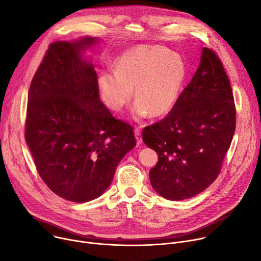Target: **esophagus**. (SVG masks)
I'll return each mask as SVG.
<instances>
[{
    "instance_id": "obj_1",
    "label": "esophagus",
    "mask_w": 261,
    "mask_h": 261,
    "mask_svg": "<svg viewBox=\"0 0 261 261\" xmlns=\"http://www.w3.org/2000/svg\"><path fill=\"white\" fill-rule=\"evenodd\" d=\"M134 134H135L137 146L141 145V143H143V140H141V133H140V129H139L138 127H135V129H134Z\"/></svg>"
}]
</instances>
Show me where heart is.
<instances>
[{"label":"heart","mask_w":261,"mask_h":261,"mask_svg":"<svg viewBox=\"0 0 261 261\" xmlns=\"http://www.w3.org/2000/svg\"><path fill=\"white\" fill-rule=\"evenodd\" d=\"M113 66L114 74L103 73L98 79L101 99L111 111L121 112L134 89L135 118L169 113L187 74L182 58L161 46H136L123 53Z\"/></svg>","instance_id":"obj_1"}]
</instances>
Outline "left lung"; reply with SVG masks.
<instances>
[{"label": "left lung", "instance_id": "8db88e82", "mask_svg": "<svg viewBox=\"0 0 261 261\" xmlns=\"http://www.w3.org/2000/svg\"><path fill=\"white\" fill-rule=\"evenodd\" d=\"M236 125L233 92L217 53L203 48L201 63L170 113L143 130L158 154L149 176L154 191L172 201L195 197L221 173Z\"/></svg>", "mask_w": 261, "mask_h": 261}]
</instances>
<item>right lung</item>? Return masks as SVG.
<instances>
[{"label":"right lung","mask_w":261,"mask_h":261,"mask_svg":"<svg viewBox=\"0 0 261 261\" xmlns=\"http://www.w3.org/2000/svg\"><path fill=\"white\" fill-rule=\"evenodd\" d=\"M94 37L49 45L31 81L25 139L53 193L76 203L100 197L136 140L133 127L100 100L98 75L82 51Z\"/></svg>","instance_id":"right-lung-1"}]
</instances>
